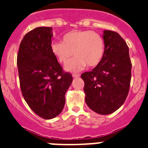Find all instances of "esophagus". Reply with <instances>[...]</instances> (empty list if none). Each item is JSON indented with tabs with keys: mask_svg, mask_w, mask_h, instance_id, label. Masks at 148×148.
Instances as JSON below:
<instances>
[{
	"mask_svg": "<svg viewBox=\"0 0 148 148\" xmlns=\"http://www.w3.org/2000/svg\"><path fill=\"white\" fill-rule=\"evenodd\" d=\"M73 77L74 79H75V78H79V77H80V75H79V74H73Z\"/></svg>",
	"mask_w": 148,
	"mask_h": 148,
	"instance_id": "esophagus-1",
	"label": "esophagus"
}]
</instances>
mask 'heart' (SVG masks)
I'll return each instance as SVG.
<instances>
[{
    "mask_svg": "<svg viewBox=\"0 0 148 148\" xmlns=\"http://www.w3.org/2000/svg\"><path fill=\"white\" fill-rule=\"evenodd\" d=\"M53 55L60 64H66L74 54L75 59L65 66V70L75 73L88 65L93 67L99 64L105 54L103 38L90 31H71L61 37V42L51 45Z\"/></svg>",
    "mask_w": 148,
    "mask_h": 148,
    "instance_id": "1",
    "label": "heart"
}]
</instances>
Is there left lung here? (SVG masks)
Listing matches in <instances>:
<instances>
[{
  "mask_svg": "<svg viewBox=\"0 0 148 148\" xmlns=\"http://www.w3.org/2000/svg\"><path fill=\"white\" fill-rule=\"evenodd\" d=\"M105 54L92 71L82 73L85 102L93 112L109 114L123 104L128 95L132 64L129 48L117 33L104 31Z\"/></svg>",
  "mask_w": 148,
  "mask_h": 148,
  "instance_id": "obj_1",
  "label": "left lung"
}]
</instances>
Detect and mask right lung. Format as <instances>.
I'll list each match as a JSON object with an SVG mask.
<instances>
[{
  "mask_svg": "<svg viewBox=\"0 0 148 148\" xmlns=\"http://www.w3.org/2000/svg\"><path fill=\"white\" fill-rule=\"evenodd\" d=\"M52 37V27H36L24 36L17 56L23 97L31 110L45 120L61 113L73 82L51 52Z\"/></svg>",
  "mask_w": 148,
  "mask_h": 148,
  "instance_id": "right-lung-1",
  "label": "right lung"
}]
</instances>
